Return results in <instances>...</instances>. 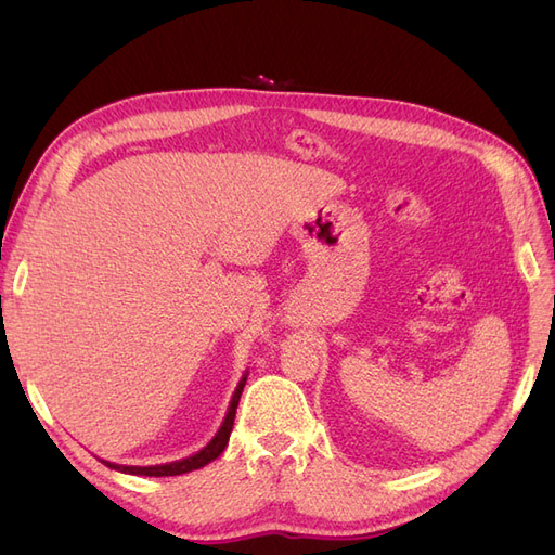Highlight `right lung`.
Returning a JSON list of instances; mask_svg holds the SVG:
<instances>
[{
    "label": "right lung",
    "instance_id": "obj_1",
    "mask_svg": "<svg viewBox=\"0 0 555 555\" xmlns=\"http://www.w3.org/2000/svg\"><path fill=\"white\" fill-rule=\"evenodd\" d=\"M245 382H247V373L241 377L236 391H233V396H231L229 410H227V416H224L220 430L215 433V438L204 449H198L196 453H192V456L173 461V463H162V465H117V463H111V461H102V463L106 467H111V469H117V473L141 475V477H176V475L192 473V469H198V467L212 463L224 451V447H227V442L231 438L233 418H236V408H238V400H241Z\"/></svg>",
    "mask_w": 555,
    "mask_h": 555
}]
</instances>
